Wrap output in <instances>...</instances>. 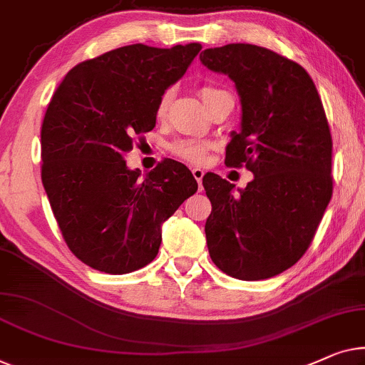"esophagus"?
Here are the masks:
<instances>
[{
	"label": "esophagus",
	"instance_id": "obj_1",
	"mask_svg": "<svg viewBox=\"0 0 365 365\" xmlns=\"http://www.w3.org/2000/svg\"><path fill=\"white\" fill-rule=\"evenodd\" d=\"M192 176L200 187V184H202V178H204V171L200 170V168H195V170H192Z\"/></svg>",
	"mask_w": 365,
	"mask_h": 365
}]
</instances>
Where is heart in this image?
Instances as JSON below:
<instances>
[{"mask_svg": "<svg viewBox=\"0 0 365 365\" xmlns=\"http://www.w3.org/2000/svg\"><path fill=\"white\" fill-rule=\"evenodd\" d=\"M215 92V88L212 87H202L200 88V98H205L207 95ZM173 98V92L168 91L163 93V97L160 98V103H158V117L163 118L168 113V108H170ZM170 150L174 156L181 158L182 161L191 163V165H200V163L205 161V156H207L209 151V145L204 143V141L199 140H178L170 146Z\"/></svg>", "mask_w": 365, "mask_h": 365, "instance_id": "heart-1", "label": "heart"}]
</instances>
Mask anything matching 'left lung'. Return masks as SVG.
<instances>
[{
  "mask_svg": "<svg viewBox=\"0 0 365 365\" xmlns=\"http://www.w3.org/2000/svg\"><path fill=\"white\" fill-rule=\"evenodd\" d=\"M229 76L242 103L225 165L253 173L245 189L217 174L202 178L212 212L205 239L229 277L255 282L293 267L313 240L332 195V138L319 93L297 62L265 47L227 44L200 52Z\"/></svg>",
  "mask_w": 365,
  "mask_h": 365,
  "instance_id": "1",
  "label": "left lung"
}]
</instances>
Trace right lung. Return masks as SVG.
Listing matches in <instances>:
<instances>
[{"label": "right lung", "instance_id": "add662e5", "mask_svg": "<svg viewBox=\"0 0 365 365\" xmlns=\"http://www.w3.org/2000/svg\"><path fill=\"white\" fill-rule=\"evenodd\" d=\"M202 46L131 44L67 72L41 128V178L67 247L98 272L123 274L155 260L161 225L197 191L166 158L145 178L128 170L133 140L156 125L160 98Z\"/></svg>", "mask_w": 365, "mask_h": 365}]
</instances>
